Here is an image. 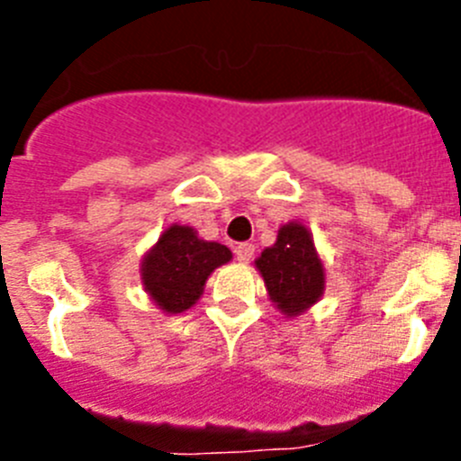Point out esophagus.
<instances>
[{
    "instance_id": "34e87169",
    "label": "esophagus",
    "mask_w": 461,
    "mask_h": 461,
    "mask_svg": "<svg viewBox=\"0 0 461 461\" xmlns=\"http://www.w3.org/2000/svg\"><path fill=\"white\" fill-rule=\"evenodd\" d=\"M235 258L240 260V263H249L251 258H254V244L249 242H242L235 247Z\"/></svg>"
}]
</instances>
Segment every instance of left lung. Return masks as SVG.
I'll return each instance as SVG.
<instances>
[{"instance_id":"obj_1","label":"left lung","mask_w":461,"mask_h":461,"mask_svg":"<svg viewBox=\"0 0 461 461\" xmlns=\"http://www.w3.org/2000/svg\"><path fill=\"white\" fill-rule=\"evenodd\" d=\"M266 281V291L284 319H297L319 303L325 293V266L313 235L303 221L279 228L276 242L254 260Z\"/></svg>"}]
</instances>
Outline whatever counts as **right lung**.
I'll return each instance as SVG.
<instances>
[{"instance_id": "obj_1", "label": "right lung", "mask_w": 461, "mask_h": 461, "mask_svg": "<svg viewBox=\"0 0 461 461\" xmlns=\"http://www.w3.org/2000/svg\"><path fill=\"white\" fill-rule=\"evenodd\" d=\"M230 258L226 244L198 238L186 223H170L142 256V288L157 309L175 316L201 300L207 276Z\"/></svg>"}]
</instances>
